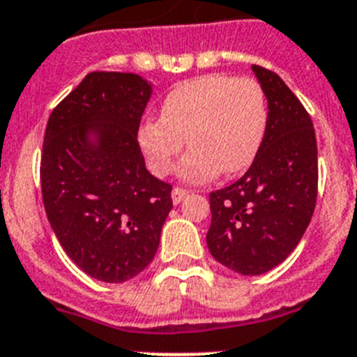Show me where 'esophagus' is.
I'll return each instance as SVG.
<instances>
[{"label":"esophagus","mask_w":357,"mask_h":357,"mask_svg":"<svg viewBox=\"0 0 357 357\" xmlns=\"http://www.w3.org/2000/svg\"><path fill=\"white\" fill-rule=\"evenodd\" d=\"M187 196H188V190H185V188L181 187H176L174 190H172V203L179 204Z\"/></svg>","instance_id":"34e87169"}]
</instances>
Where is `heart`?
<instances>
[{
  "mask_svg": "<svg viewBox=\"0 0 357 357\" xmlns=\"http://www.w3.org/2000/svg\"><path fill=\"white\" fill-rule=\"evenodd\" d=\"M268 100L253 79L230 75L196 77L174 86L161 104V116L140 126L138 140L149 169L167 176L185 145L192 147L181 176L201 181L237 174L252 165L264 140Z\"/></svg>",
  "mask_w": 357,
  "mask_h": 357,
  "instance_id": "heart-1",
  "label": "heart"
}]
</instances>
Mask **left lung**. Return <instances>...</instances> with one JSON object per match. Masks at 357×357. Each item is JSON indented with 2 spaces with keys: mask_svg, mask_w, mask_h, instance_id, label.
I'll return each instance as SVG.
<instances>
[{
  "mask_svg": "<svg viewBox=\"0 0 357 357\" xmlns=\"http://www.w3.org/2000/svg\"><path fill=\"white\" fill-rule=\"evenodd\" d=\"M268 98V126L252 167L230 187L210 192L206 244L217 262L262 275L293 252L318 196V149L302 102L271 70L253 64Z\"/></svg>",
  "mask_w": 357,
  "mask_h": 357,
  "instance_id": "1",
  "label": "left lung"
}]
</instances>
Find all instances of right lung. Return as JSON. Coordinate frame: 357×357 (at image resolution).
I'll return each instance as SVG.
<instances>
[{"instance_id":"obj_1","label":"right lung","mask_w":357,"mask_h":357,"mask_svg":"<svg viewBox=\"0 0 357 357\" xmlns=\"http://www.w3.org/2000/svg\"><path fill=\"white\" fill-rule=\"evenodd\" d=\"M151 93L135 73L91 71L46 126V215L68 257L102 282L131 280L153 262L172 208V185L145 169L138 144Z\"/></svg>"}]
</instances>
